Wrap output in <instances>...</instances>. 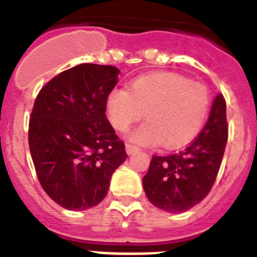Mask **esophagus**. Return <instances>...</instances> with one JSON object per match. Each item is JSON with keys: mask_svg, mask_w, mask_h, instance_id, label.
I'll list each match as a JSON object with an SVG mask.
<instances>
[{"mask_svg": "<svg viewBox=\"0 0 257 257\" xmlns=\"http://www.w3.org/2000/svg\"><path fill=\"white\" fill-rule=\"evenodd\" d=\"M139 149L134 145H131V143H126V153L130 156V154H134L135 151H138Z\"/></svg>", "mask_w": 257, "mask_h": 257, "instance_id": "esophagus-1", "label": "esophagus"}]
</instances>
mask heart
<instances>
[{"instance_id":"1","label":"heart","mask_w":257,"mask_h":257,"mask_svg":"<svg viewBox=\"0 0 257 257\" xmlns=\"http://www.w3.org/2000/svg\"><path fill=\"white\" fill-rule=\"evenodd\" d=\"M209 107L205 85L169 72L138 77L128 89H112L106 99L107 116L115 130L126 133L145 115L149 122L131 134V141L162 142L168 149L190 142L204 126Z\"/></svg>"}]
</instances>
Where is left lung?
Here are the masks:
<instances>
[{
  "label": "left lung",
  "mask_w": 257,
  "mask_h": 257,
  "mask_svg": "<svg viewBox=\"0 0 257 257\" xmlns=\"http://www.w3.org/2000/svg\"><path fill=\"white\" fill-rule=\"evenodd\" d=\"M226 139V104L218 93L204 130L188 147L151 158L142 181L149 201L169 213H182L200 204L216 181Z\"/></svg>",
  "instance_id": "1"
}]
</instances>
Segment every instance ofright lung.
Here are the masks:
<instances>
[{
  "label": "right lung",
  "mask_w": 257,
  "mask_h": 257,
  "mask_svg": "<svg viewBox=\"0 0 257 257\" xmlns=\"http://www.w3.org/2000/svg\"><path fill=\"white\" fill-rule=\"evenodd\" d=\"M119 73L112 65H76L36 97L29 120L32 160L45 193L65 209L100 204L127 158L106 116V99Z\"/></svg>",
  "instance_id": "obj_1"
}]
</instances>
